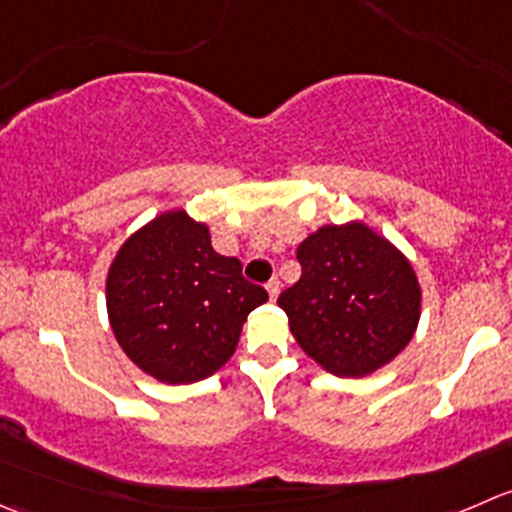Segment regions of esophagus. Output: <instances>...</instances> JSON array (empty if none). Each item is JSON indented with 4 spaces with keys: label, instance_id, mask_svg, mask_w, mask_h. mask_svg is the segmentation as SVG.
Listing matches in <instances>:
<instances>
[{
    "label": "esophagus",
    "instance_id": "obj_1",
    "mask_svg": "<svg viewBox=\"0 0 512 512\" xmlns=\"http://www.w3.org/2000/svg\"><path fill=\"white\" fill-rule=\"evenodd\" d=\"M265 287H267V295H270V300H277V295H280V280H270Z\"/></svg>",
    "mask_w": 512,
    "mask_h": 512
}]
</instances>
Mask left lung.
I'll return each instance as SVG.
<instances>
[{
  "instance_id": "left-lung-1",
  "label": "left lung",
  "mask_w": 512,
  "mask_h": 512,
  "mask_svg": "<svg viewBox=\"0 0 512 512\" xmlns=\"http://www.w3.org/2000/svg\"><path fill=\"white\" fill-rule=\"evenodd\" d=\"M300 280L277 305L297 345L337 377H365L400 355L420 320L408 257L365 222L325 225L297 247Z\"/></svg>"
}]
</instances>
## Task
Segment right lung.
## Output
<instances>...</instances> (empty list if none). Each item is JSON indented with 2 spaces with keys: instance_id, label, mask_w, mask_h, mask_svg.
I'll return each mask as SVG.
<instances>
[{
  "instance_id": "1",
  "label": "right lung",
  "mask_w": 512,
  "mask_h": 512,
  "mask_svg": "<svg viewBox=\"0 0 512 512\" xmlns=\"http://www.w3.org/2000/svg\"><path fill=\"white\" fill-rule=\"evenodd\" d=\"M267 300L237 257L217 255L210 227L185 210L157 215L124 240L107 272V315L124 355L167 385L220 370L242 325Z\"/></svg>"
}]
</instances>
